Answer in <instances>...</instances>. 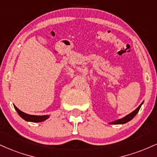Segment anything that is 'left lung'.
<instances>
[{
  "label": "left lung",
  "instance_id": "1",
  "mask_svg": "<svg viewBox=\"0 0 157 157\" xmlns=\"http://www.w3.org/2000/svg\"><path fill=\"white\" fill-rule=\"evenodd\" d=\"M142 104H143V102H142V103L139 105V107L137 108V109H135L134 111H132V112L129 113V114L126 115L125 117H122L121 119H119V120H115V121L109 122V124L110 125H120V124H125V123H126V122L131 121V120H132V119L134 118L135 116H136V113H138L139 110L140 109V108H141Z\"/></svg>",
  "mask_w": 157,
  "mask_h": 157
}]
</instances>
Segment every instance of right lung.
<instances>
[{
	"instance_id": "add662e5",
	"label": "right lung",
	"mask_w": 157,
	"mask_h": 157,
	"mask_svg": "<svg viewBox=\"0 0 157 157\" xmlns=\"http://www.w3.org/2000/svg\"><path fill=\"white\" fill-rule=\"evenodd\" d=\"M16 111H17V113L19 114V116L21 117V118H23V120H26V121L28 122H40L43 121H45L49 117L48 115H44V116H36V115H30L28 114V113H26L23 111H21V110H19L16 107L15 105H14Z\"/></svg>"
}]
</instances>
